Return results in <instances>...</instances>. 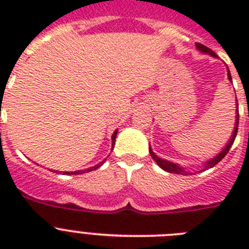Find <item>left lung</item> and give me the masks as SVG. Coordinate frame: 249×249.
Wrapping results in <instances>:
<instances>
[{
	"mask_svg": "<svg viewBox=\"0 0 249 249\" xmlns=\"http://www.w3.org/2000/svg\"><path fill=\"white\" fill-rule=\"evenodd\" d=\"M196 46H197V48H198V50L201 51V52H203V53H208V54H211V56H213V57H217V56H215L214 52H213V51L211 50V48L206 47V46L202 45V43H196ZM227 74H228V80L232 81V76H231L230 70H228V73ZM237 106H238V103H237ZM238 120H239V113H238V107H237L236 126H234V131H233V135H232V137H231L230 142H228L227 146L224 147V148L222 149V152H219L218 155L215 156L214 158H212V160H207L206 163H203L204 164V166H203V171H204V169H208V168H212V167H214L215 164L218 163L219 160H223L224 156L227 155L228 152H230V149H231V147H232L233 142H234V140H236L237 131H238V122H239ZM149 153H151L152 158H153V160H156V163H157L158 166L160 167V168L164 169L166 172L177 173V175H188V173H187L186 171H184V169L182 168L181 166H178V164H176V163H172V162H169V160H162V158H160V157H158V156H156L155 152H153L151 149V147H149Z\"/></svg>",
	"mask_w": 249,
	"mask_h": 249,
	"instance_id": "1",
	"label": "left lung"
}]
</instances>
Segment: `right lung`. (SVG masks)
Segmentation results:
<instances>
[{
	"mask_svg": "<svg viewBox=\"0 0 249 249\" xmlns=\"http://www.w3.org/2000/svg\"><path fill=\"white\" fill-rule=\"evenodd\" d=\"M116 136H117V129L113 132V135H112V144H114V141H116ZM103 162H101L100 164H96L93 167H89L87 169H83V171H74V172H63V175H82V173H87V172H91V171H94V169H97L98 167H101Z\"/></svg>",
	"mask_w": 249,
	"mask_h": 249,
	"instance_id": "add662e5",
	"label": "right lung"
}]
</instances>
